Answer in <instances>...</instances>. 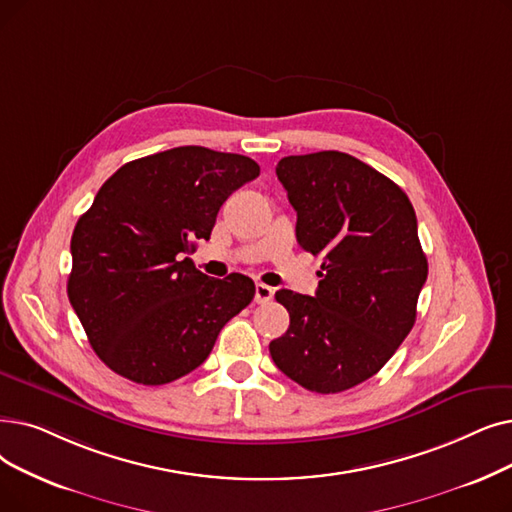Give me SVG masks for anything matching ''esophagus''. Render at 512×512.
Segmentation results:
<instances>
[{
  "instance_id": "34e87169",
  "label": "esophagus",
  "mask_w": 512,
  "mask_h": 512,
  "mask_svg": "<svg viewBox=\"0 0 512 512\" xmlns=\"http://www.w3.org/2000/svg\"><path fill=\"white\" fill-rule=\"evenodd\" d=\"M272 297H274V288L272 286L263 284V282L255 284V301L257 303H268V301H272Z\"/></svg>"
}]
</instances>
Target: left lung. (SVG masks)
I'll list each match as a JSON object with an SVG mask.
<instances>
[{
    "mask_svg": "<svg viewBox=\"0 0 512 512\" xmlns=\"http://www.w3.org/2000/svg\"><path fill=\"white\" fill-rule=\"evenodd\" d=\"M276 175L297 211V242L322 255L316 297L276 293L291 326L270 343L301 387L341 393L379 372L408 337L427 280L406 192L351 154L284 157Z\"/></svg>",
    "mask_w": 512,
    "mask_h": 512,
    "instance_id": "8db88e82",
    "label": "left lung"
}]
</instances>
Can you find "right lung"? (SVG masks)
I'll use <instances>...</instances> for the list:
<instances>
[{"instance_id": "obj_1", "label": "right lung", "mask_w": 512, "mask_h": 512, "mask_svg": "<svg viewBox=\"0 0 512 512\" xmlns=\"http://www.w3.org/2000/svg\"><path fill=\"white\" fill-rule=\"evenodd\" d=\"M257 175L242 154L180 146L125 163L102 184L75 226L66 291L110 370L140 385L182 379L253 301L249 276L209 278L186 255Z\"/></svg>"}]
</instances>
